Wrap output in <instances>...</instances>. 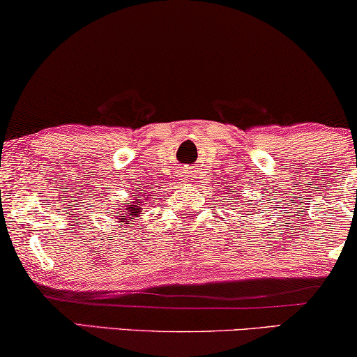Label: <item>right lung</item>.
Instances as JSON below:
<instances>
[{
    "label": "right lung",
    "mask_w": 357,
    "mask_h": 357,
    "mask_svg": "<svg viewBox=\"0 0 357 357\" xmlns=\"http://www.w3.org/2000/svg\"><path fill=\"white\" fill-rule=\"evenodd\" d=\"M139 192H141V190H139ZM136 197H138V193L133 195V198H136ZM141 206H143L141 199H135L133 203L128 202V204H126L125 208H121V209H123V211L116 213L115 218L120 219V222L128 224L130 221H133L136 216H139V214H141Z\"/></svg>",
    "instance_id": "right-lung-1"
}]
</instances>
